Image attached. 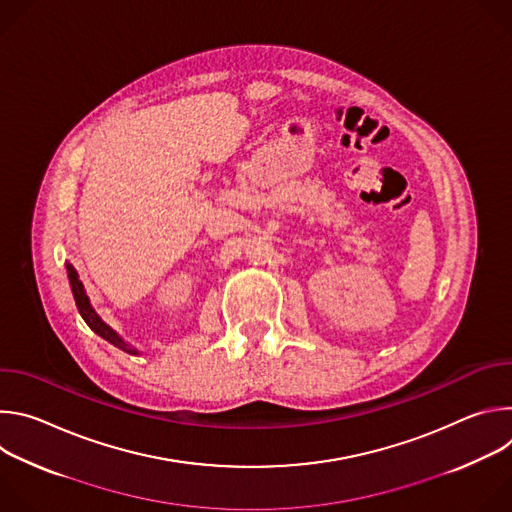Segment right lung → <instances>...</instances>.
Segmentation results:
<instances>
[{"label":"right lung","mask_w":512,"mask_h":512,"mask_svg":"<svg viewBox=\"0 0 512 512\" xmlns=\"http://www.w3.org/2000/svg\"><path fill=\"white\" fill-rule=\"evenodd\" d=\"M66 271H68V279H70V287H72V296H75V302H77V308H79V312H81V316H83V320L87 322V326L93 330V332H97L101 338H105L107 342H111V344H115L117 348H121V350H125V352H129V354H137V350L135 348H131L129 344H125L99 316H97V312L91 308V304H89V298H87V291H85V287H83V283H81V279H79V273L75 271V267H72L70 263L66 265Z\"/></svg>","instance_id":"right-lung-1"}]
</instances>
